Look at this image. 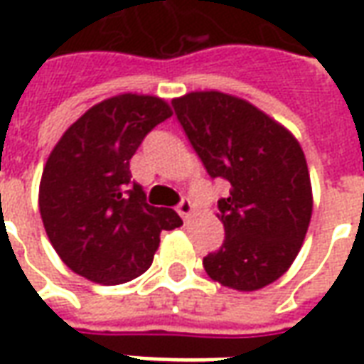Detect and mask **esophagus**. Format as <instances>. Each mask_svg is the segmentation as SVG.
Segmentation results:
<instances>
[{
  "label": "esophagus",
  "instance_id": "1",
  "mask_svg": "<svg viewBox=\"0 0 364 364\" xmlns=\"http://www.w3.org/2000/svg\"><path fill=\"white\" fill-rule=\"evenodd\" d=\"M176 211L180 213V218L182 219L190 218V215H192V211H194V208H192V202H190V198H182V200H180V203L176 205Z\"/></svg>",
  "mask_w": 364,
  "mask_h": 364
}]
</instances>
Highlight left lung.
<instances>
[{"mask_svg": "<svg viewBox=\"0 0 364 364\" xmlns=\"http://www.w3.org/2000/svg\"><path fill=\"white\" fill-rule=\"evenodd\" d=\"M178 123L211 178L229 182L218 210L225 241L203 257L213 280L241 292L284 274L311 218V184L298 141L245 100L192 92L172 102Z\"/></svg>", "mask_w": 364, "mask_h": 364, "instance_id": "1", "label": "left lung"}]
</instances>
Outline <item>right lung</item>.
<instances>
[{
  "instance_id": "add662e5",
  "label": "right lung",
  "mask_w": 364,
  "mask_h": 364,
  "mask_svg": "<svg viewBox=\"0 0 364 364\" xmlns=\"http://www.w3.org/2000/svg\"><path fill=\"white\" fill-rule=\"evenodd\" d=\"M172 115L153 95L123 94L87 109L46 161L38 190L45 231L64 264L97 284H123L153 262L162 229L180 228L170 208L146 203L129 162Z\"/></svg>"
}]
</instances>
